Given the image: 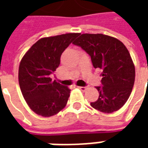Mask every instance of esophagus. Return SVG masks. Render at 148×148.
I'll return each instance as SVG.
<instances>
[{"instance_id":"obj_1","label":"esophagus","mask_w":148,"mask_h":148,"mask_svg":"<svg viewBox=\"0 0 148 148\" xmlns=\"http://www.w3.org/2000/svg\"><path fill=\"white\" fill-rule=\"evenodd\" d=\"M78 89H80L81 90H82V91H85V90H87V87L86 86H77Z\"/></svg>"}]
</instances>
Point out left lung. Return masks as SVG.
I'll return each mask as SVG.
<instances>
[{
  "label": "left lung",
  "instance_id": "left-lung-1",
  "mask_svg": "<svg viewBox=\"0 0 148 148\" xmlns=\"http://www.w3.org/2000/svg\"><path fill=\"white\" fill-rule=\"evenodd\" d=\"M101 70L102 86H97L98 99L90 105L105 113L117 111L126 103L135 82V66L126 47L119 39L103 34H82L74 42Z\"/></svg>",
  "mask_w": 148,
  "mask_h": 148
}]
</instances>
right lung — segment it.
Listing matches in <instances>:
<instances>
[{
    "instance_id": "right-lung-1",
    "label": "right lung",
    "mask_w": 148,
    "mask_h": 148,
    "mask_svg": "<svg viewBox=\"0 0 148 148\" xmlns=\"http://www.w3.org/2000/svg\"><path fill=\"white\" fill-rule=\"evenodd\" d=\"M78 35L67 33L42 38L21 59L18 74L21 93L36 114L49 117L66 106L71 90L52 81L51 74L60 64L62 52Z\"/></svg>"
}]
</instances>
